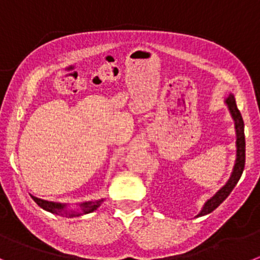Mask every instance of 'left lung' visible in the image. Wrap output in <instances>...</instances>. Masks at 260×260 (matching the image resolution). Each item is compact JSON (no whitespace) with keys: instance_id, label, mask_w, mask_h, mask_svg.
Returning <instances> with one entry per match:
<instances>
[{"instance_id":"8db88e82","label":"left lung","mask_w":260,"mask_h":260,"mask_svg":"<svg viewBox=\"0 0 260 260\" xmlns=\"http://www.w3.org/2000/svg\"><path fill=\"white\" fill-rule=\"evenodd\" d=\"M225 105L228 106L229 113L232 115L233 120H235V128H236V136H237V140H236V147H237V154H236V163L235 167H233L232 175L229 177L228 181L225 182V185L221 186L216 193L212 196L210 200L206 201V203L203 205L202 210H201L200 214L197 216H203V215H207L210 212L214 211L217 206L220 205L226 197H228L231 191L233 190V188L236 186V184L240 180L241 175L244 172L245 167V132H244V120H242V116H241L240 110L237 109V105H236L235 95L229 94L225 98Z\"/></svg>"}]
</instances>
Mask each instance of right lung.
Returning <instances> with one entry per match:
<instances>
[{"instance_id":"right-lung-1","label":"right lung","mask_w":260,"mask_h":260,"mask_svg":"<svg viewBox=\"0 0 260 260\" xmlns=\"http://www.w3.org/2000/svg\"><path fill=\"white\" fill-rule=\"evenodd\" d=\"M32 200L37 203V205L41 207V209L46 210V211L51 212V214L55 215H66V216H80L83 214H89L93 212L94 210H97L101 203L104 202V198L98 201H90V202H84L79 205V210H66L67 205H63V203H55V202H49V201L41 200V198H37L31 196Z\"/></svg>"}]
</instances>
